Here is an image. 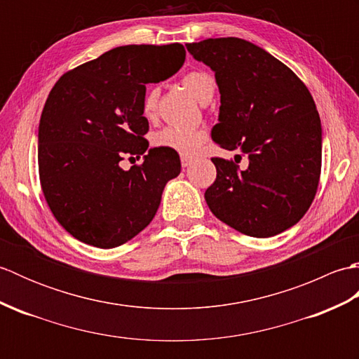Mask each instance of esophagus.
Returning <instances> with one entry per match:
<instances>
[{"instance_id":"1","label":"esophagus","mask_w":359,"mask_h":359,"mask_svg":"<svg viewBox=\"0 0 359 359\" xmlns=\"http://www.w3.org/2000/svg\"><path fill=\"white\" fill-rule=\"evenodd\" d=\"M180 162H182V166H184V168H188L189 165L193 163V158H191V157H188V156H182V157H180Z\"/></svg>"}]
</instances>
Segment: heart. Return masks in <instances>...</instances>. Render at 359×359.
Segmentation results:
<instances>
[{
    "instance_id": "heart-1",
    "label": "heart",
    "mask_w": 359,
    "mask_h": 359,
    "mask_svg": "<svg viewBox=\"0 0 359 359\" xmlns=\"http://www.w3.org/2000/svg\"><path fill=\"white\" fill-rule=\"evenodd\" d=\"M184 86L201 103H208L212 94H215V80L211 75L205 71H191L188 72L184 80ZM157 98L158 90L156 88H149L147 94L143 97L142 111L143 116L151 118L154 116L157 108ZM207 142V134L201 129H187V128H177V126H166L162 131H158L154 135V143L158 148L171 149L175 152L185 156H194L199 152Z\"/></svg>"
}]
</instances>
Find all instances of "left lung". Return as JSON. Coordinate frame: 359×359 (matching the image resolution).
<instances>
[{
	"label": "left lung",
	"instance_id": "left-lung-1",
	"mask_svg": "<svg viewBox=\"0 0 359 359\" xmlns=\"http://www.w3.org/2000/svg\"><path fill=\"white\" fill-rule=\"evenodd\" d=\"M210 66L220 93V148L242 151L212 157L217 175L205 191L212 215L253 238H271L301 220L321 175L323 129L313 97L297 75L259 46L236 36L187 44Z\"/></svg>",
	"mask_w": 359,
	"mask_h": 359
}]
</instances>
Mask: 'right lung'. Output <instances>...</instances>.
<instances>
[{"label": "right lung", "mask_w": 359, "mask_h": 359, "mask_svg": "<svg viewBox=\"0 0 359 359\" xmlns=\"http://www.w3.org/2000/svg\"><path fill=\"white\" fill-rule=\"evenodd\" d=\"M184 62L179 43L120 46L52 88L38 126V171L52 215L75 239L114 248L154 219L182 165L175 151H146L142 103L148 83L170 79ZM126 155L144 163L121 170Z\"/></svg>", "instance_id": "right-lung-1"}]
</instances>
